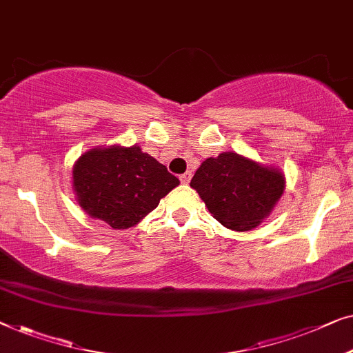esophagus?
I'll use <instances>...</instances> for the list:
<instances>
[{"instance_id": "34e87169", "label": "esophagus", "mask_w": 353, "mask_h": 353, "mask_svg": "<svg viewBox=\"0 0 353 353\" xmlns=\"http://www.w3.org/2000/svg\"><path fill=\"white\" fill-rule=\"evenodd\" d=\"M179 179H181V182L183 183V185H187V183L190 182V179H192V172H185V174H182Z\"/></svg>"}]
</instances>
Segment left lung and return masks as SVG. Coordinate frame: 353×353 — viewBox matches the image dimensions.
<instances>
[{
    "mask_svg": "<svg viewBox=\"0 0 353 353\" xmlns=\"http://www.w3.org/2000/svg\"><path fill=\"white\" fill-rule=\"evenodd\" d=\"M190 187L216 221L232 230L245 232L270 214L285 190V176L278 168L224 152L201 163Z\"/></svg>",
    "mask_w": 353,
    "mask_h": 353,
    "instance_id": "obj_1",
    "label": "left lung"
}]
</instances>
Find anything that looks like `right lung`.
<instances>
[{"mask_svg":"<svg viewBox=\"0 0 353 353\" xmlns=\"http://www.w3.org/2000/svg\"><path fill=\"white\" fill-rule=\"evenodd\" d=\"M177 185L179 179L139 145L91 148L73 166L79 206L117 230L141 222Z\"/></svg>","mask_w":353,"mask_h":353,"instance_id":"right-lung-1","label":"right lung"}]
</instances>
